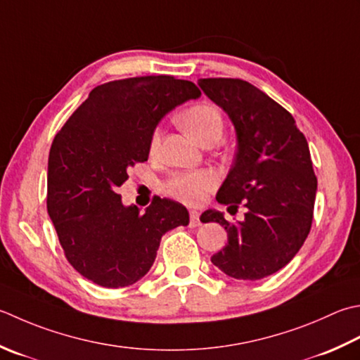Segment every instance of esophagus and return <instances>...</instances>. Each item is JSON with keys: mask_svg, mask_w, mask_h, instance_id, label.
<instances>
[{"mask_svg": "<svg viewBox=\"0 0 360 360\" xmlns=\"http://www.w3.org/2000/svg\"><path fill=\"white\" fill-rule=\"evenodd\" d=\"M190 228H196L200 226L201 221H200V212L198 210H190Z\"/></svg>", "mask_w": 360, "mask_h": 360, "instance_id": "obj_1", "label": "esophagus"}]
</instances>
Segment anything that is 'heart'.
<instances>
[{
  "mask_svg": "<svg viewBox=\"0 0 360 360\" xmlns=\"http://www.w3.org/2000/svg\"><path fill=\"white\" fill-rule=\"evenodd\" d=\"M179 123L190 132L196 142L207 146L214 145L221 139L224 131V123L221 112L212 104H196L182 112ZM162 142V131L156 129L153 132L150 142L151 156L158 154ZM217 184V179L212 172H182L173 174L167 182V190L176 198L186 202H200L204 200L210 190Z\"/></svg>",
  "mask_w": 360,
  "mask_h": 360,
  "instance_id": "heart-1",
  "label": "heart"
}]
</instances>
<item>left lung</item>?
<instances>
[{
  "label": "left lung",
  "instance_id": "8db88e82",
  "mask_svg": "<svg viewBox=\"0 0 360 360\" xmlns=\"http://www.w3.org/2000/svg\"><path fill=\"white\" fill-rule=\"evenodd\" d=\"M198 86L229 115L237 136L217 201L246 209L236 223L212 209L201 215L228 232L226 246L210 260L231 278H266L290 262L312 226L316 176L307 140L290 112L250 82L207 77Z\"/></svg>",
  "mask_w": 360,
  "mask_h": 360
}]
</instances>
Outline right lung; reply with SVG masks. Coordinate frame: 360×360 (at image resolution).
<instances>
[{
    "label": "right lung",
    "instance_id": "1",
    "mask_svg": "<svg viewBox=\"0 0 360 360\" xmlns=\"http://www.w3.org/2000/svg\"><path fill=\"white\" fill-rule=\"evenodd\" d=\"M193 82L140 76L95 87L56 134L48 158L46 209L65 257L91 283L128 287L150 271L167 231L187 226L188 212L156 198L143 214L123 206L117 188L148 160L158 123L200 98Z\"/></svg>",
    "mask_w": 360,
    "mask_h": 360
}]
</instances>
